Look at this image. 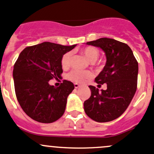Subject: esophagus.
Here are the masks:
<instances>
[{"label": "esophagus", "instance_id": "esophagus-1", "mask_svg": "<svg viewBox=\"0 0 154 154\" xmlns=\"http://www.w3.org/2000/svg\"><path fill=\"white\" fill-rule=\"evenodd\" d=\"M74 88H76V89H77V88H79L80 86V84H78V83H74Z\"/></svg>", "mask_w": 154, "mask_h": 154}]
</instances>
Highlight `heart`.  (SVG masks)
Listing matches in <instances>:
<instances>
[{"instance_id":"1","label":"heart","mask_w":154,"mask_h":154,"mask_svg":"<svg viewBox=\"0 0 154 154\" xmlns=\"http://www.w3.org/2000/svg\"><path fill=\"white\" fill-rule=\"evenodd\" d=\"M82 54L91 62H94L98 59L99 56V52L95 47H86L81 49L80 50ZM70 59H71V54L69 53H67L62 56L61 64L63 68H67L69 66ZM92 73L87 71H79V70H74L71 71L68 75V80H71L76 83H82L85 81L87 79L92 77Z\"/></svg>"}]
</instances>
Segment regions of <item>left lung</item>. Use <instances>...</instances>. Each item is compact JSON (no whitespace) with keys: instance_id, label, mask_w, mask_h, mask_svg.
Instances as JSON below:
<instances>
[{"instance_id":"obj_1","label":"left lung","mask_w":154,"mask_h":154,"mask_svg":"<svg viewBox=\"0 0 154 154\" xmlns=\"http://www.w3.org/2000/svg\"><path fill=\"white\" fill-rule=\"evenodd\" d=\"M86 44L99 47L105 54L106 64L95 82L98 86L106 83L107 89L89 86L91 96L83 104L85 113L98 123L112 121L123 114L136 92L138 62L127 44L114 39L102 37Z\"/></svg>"}]
</instances>
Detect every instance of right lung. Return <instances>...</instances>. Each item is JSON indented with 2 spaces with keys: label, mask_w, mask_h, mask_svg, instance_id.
<instances>
[{
  "label": "right lung",
  "mask_w": 154,
  "mask_h": 154,
  "mask_svg": "<svg viewBox=\"0 0 154 154\" xmlns=\"http://www.w3.org/2000/svg\"><path fill=\"white\" fill-rule=\"evenodd\" d=\"M76 46L44 42L26 47L19 54L13 67L15 92L22 110L33 120L50 123L63 115L74 84L64 80L55 87L49 81L61 77L62 56Z\"/></svg>",
  "instance_id": "1"
}]
</instances>
